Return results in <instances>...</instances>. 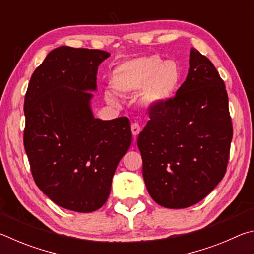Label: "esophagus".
Returning a JSON list of instances; mask_svg holds the SVG:
<instances>
[{
	"label": "esophagus",
	"instance_id": "obj_1",
	"mask_svg": "<svg viewBox=\"0 0 254 254\" xmlns=\"http://www.w3.org/2000/svg\"><path fill=\"white\" fill-rule=\"evenodd\" d=\"M131 131H132L133 136H134V139H135V137L139 135V133L141 132V127L137 123H132L131 124Z\"/></svg>",
	"mask_w": 254,
	"mask_h": 254
}]
</instances>
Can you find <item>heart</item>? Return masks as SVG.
I'll list each match as a JSON object with an SVG mask.
<instances>
[{"mask_svg":"<svg viewBox=\"0 0 254 254\" xmlns=\"http://www.w3.org/2000/svg\"><path fill=\"white\" fill-rule=\"evenodd\" d=\"M183 79V70L175 60H163L159 55L128 59L113 68L110 85L118 95H132L140 92V103L145 109H160L175 97ZM106 100L117 98L106 93Z\"/></svg>","mask_w":254,"mask_h":254,"instance_id":"b5f03b06","label":"heart"}]
</instances>
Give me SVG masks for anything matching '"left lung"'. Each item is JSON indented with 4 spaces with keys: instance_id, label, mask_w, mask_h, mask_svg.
<instances>
[{
    "instance_id": "1",
    "label": "left lung",
    "mask_w": 254,
    "mask_h": 254,
    "mask_svg": "<svg viewBox=\"0 0 254 254\" xmlns=\"http://www.w3.org/2000/svg\"><path fill=\"white\" fill-rule=\"evenodd\" d=\"M149 115L137 147L150 196L167 208L197 204L224 177L233 136L225 85L212 62L192 48L186 80Z\"/></svg>"
}]
</instances>
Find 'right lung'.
I'll list each match as a JSON object with an SVG mask.
<instances>
[{
    "mask_svg": "<svg viewBox=\"0 0 254 254\" xmlns=\"http://www.w3.org/2000/svg\"><path fill=\"white\" fill-rule=\"evenodd\" d=\"M110 54L62 46L31 76L24 98V149L34 182L60 207L101 208L132 142L126 117L94 118L97 68Z\"/></svg>",
    "mask_w": 254,
    "mask_h": 254,
    "instance_id": "1",
    "label": "right lung"
}]
</instances>
